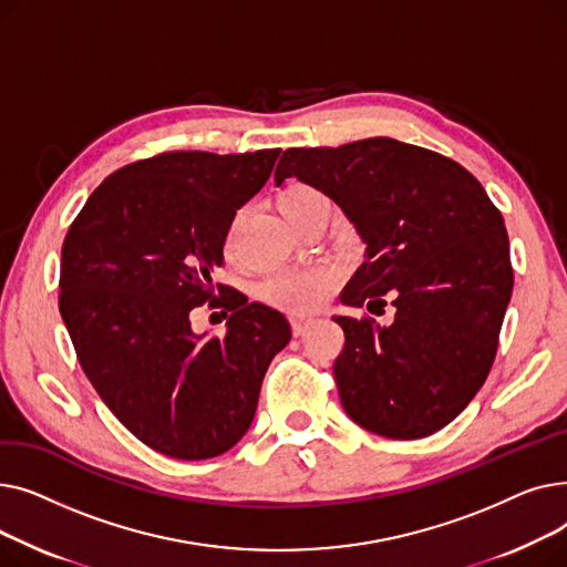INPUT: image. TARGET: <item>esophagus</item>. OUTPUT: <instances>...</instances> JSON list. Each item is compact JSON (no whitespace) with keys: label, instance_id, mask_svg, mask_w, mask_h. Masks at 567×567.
<instances>
[{"label":"esophagus","instance_id":"esophagus-1","mask_svg":"<svg viewBox=\"0 0 567 567\" xmlns=\"http://www.w3.org/2000/svg\"><path fill=\"white\" fill-rule=\"evenodd\" d=\"M312 321H315V319H312V317H306V315H291V317H289V323H291L293 336H303Z\"/></svg>","mask_w":567,"mask_h":567}]
</instances>
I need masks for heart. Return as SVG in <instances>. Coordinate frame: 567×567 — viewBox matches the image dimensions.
Masks as SVG:
<instances>
[{"instance_id": "1", "label": "heart", "mask_w": 567, "mask_h": 567, "mask_svg": "<svg viewBox=\"0 0 567 567\" xmlns=\"http://www.w3.org/2000/svg\"><path fill=\"white\" fill-rule=\"evenodd\" d=\"M276 204L285 220L296 229H299L312 214H317L319 208H326L323 195L317 188L301 182L287 184L278 193ZM234 241L236 223H231L227 231V252L234 250ZM340 278L342 271L333 261H319L303 268H287V271H278L261 282L259 299L291 315H310L329 301V296L336 291Z\"/></svg>"}]
</instances>
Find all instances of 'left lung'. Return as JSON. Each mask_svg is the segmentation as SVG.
<instances>
[{
  "instance_id": "obj_1",
  "label": "left lung",
  "mask_w": 567,
  "mask_h": 567,
  "mask_svg": "<svg viewBox=\"0 0 567 567\" xmlns=\"http://www.w3.org/2000/svg\"><path fill=\"white\" fill-rule=\"evenodd\" d=\"M296 176L331 197L361 234L365 261L344 306L393 296L395 321L333 317L344 347L333 377L353 423L423 439L445 427L485 383L513 264L503 216L468 169L430 148L370 137L338 148H287L276 184Z\"/></svg>"
}]
</instances>
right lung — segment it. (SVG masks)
Listing matches in <instances>:
<instances>
[{
    "label": "right lung",
    "instance_id": "right-lung-1",
    "mask_svg": "<svg viewBox=\"0 0 567 567\" xmlns=\"http://www.w3.org/2000/svg\"><path fill=\"white\" fill-rule=\"evenodd\" d=\"M278 156L167 152L131 163L89 195L64 238L59 312L78 361L122 425L167 457L229 451L291 338L282 312L212 280L236 208ZM204 302L230 312L225 337L192 331Z\"/></svg>",
    "mask_w": 567,
    "mask_h": 567
}]
</instances>
